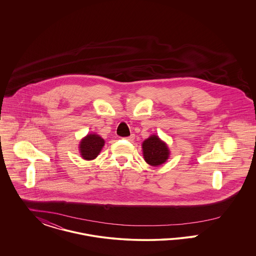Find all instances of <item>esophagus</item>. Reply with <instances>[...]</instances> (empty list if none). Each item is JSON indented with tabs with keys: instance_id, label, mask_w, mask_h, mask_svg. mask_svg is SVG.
<instances>
[{
	"instance_id": "1",
	"label": "esophagus",
	"mask_w": 256,
	"mask_h": 256,
	"mask_svg": "<svg viewBox=\"0 0 256 256\" xmlns=\"http://www.w3.org/2000/svg\"><path fill=\"white\" fill-rule=\"evenodd\" d=\"M134 138H135V135L132 134V135L128 136V137H124V139H126V140H128V141H134Z\"/></svg>"
}]
</instances>
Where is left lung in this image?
<instances>
[{
	"mask_svg": "<svg viewBox=\"0 0 256 256\" xmlns=\"http://www.w3.org/2000/svg\"><path fill=\"white\" fill-rule=\"evenodd\" d=\"M142 148L144 159L150 166H159L169 158L170 150L168 146L156 135H150L146 139L142 144Z\"/></svg>",
	"mask_w": 256,
	"mask_h": 256,
	"instance_id": "obj_1",
	"label": "left lung"
}]
</instances>
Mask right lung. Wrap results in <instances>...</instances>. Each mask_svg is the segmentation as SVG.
I'll list each match as a JSON object with an SVG mask.
<instances>
[{"instance_id":"right-lung-1","label":"right lung","mask_w":256,"mask_h":256,"mask_svg":"<svg viewBox=\"0 0 256 256\" xmlns=\"http://www.w3.org/2000/svg\"><path fill=\"white\" fill-rule=\"evenodd\" d=\"M104 145V140L98 134H88L80 143V152L86 160L95 159Z\"/></svg>"}]
</instances>
